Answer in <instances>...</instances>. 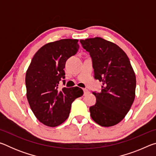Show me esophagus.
Segmentation results:
<instances>
[{
    "instance_id": "esophagus-1",
    "label": "esophagus",
    "mask_w": 156,
    "mask_h": 156,
    "mask_svg": "<svg viewBox=\"0 0 156 156\" xmlns=\"http://www.w3.org/2000/svg\"><path fill=\"white\" fill-rule=\"evenodd\" d=\"M83 91H84V96H85V95H87L89 93V91L87 89H83Z\"/></svg>"
}]
</instances>
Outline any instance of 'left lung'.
Listing matches in <instances>:
<instances>
[{
	"instance_id": "left-lung-1",
	"label": "left lung",
	"mask_w": 156,
	"mask_h": 156,
	"mask_svg": "<svg viewBox=\"0 0 156 156\" xmlns=\"http://www.w3.org/2000/svg\"><path fill=\"white\" fill-rule=\"evenodd\" d=\"M80 42L91 58L95 79L102 83L101 91L93 92L96 102L89 107L91 117L102 126L117 125L135 99L136 79L130 60L122 49L103 38Z\"/></svg>"
}]
</instances>
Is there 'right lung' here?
Returning <instances> with one entry per match:
<instances>
[{"label": "right lung", "mask_w": 156, "mask_h": 156, "mask_svg": "<svg viewBox=\"0 0 156 156\" xmlns=\"http://www.w3.org/2000/svg\"><path fill=\"white\" fill-rule=\"evenodd\" d=\"M76 39H62L44 44L34 55L26 73L27 98L31 109L41 122L57 126L69 115L72 102L83 96V89L59 88L65 84L64 69L68 58L79 49Z\"/></svg>", "instance_id": "obj_1"}]
</instances>
